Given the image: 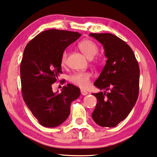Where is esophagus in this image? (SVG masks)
<instances>
[{"instance_id": "obj_1", "label": "esophagus", "mask_w": 157, "mask_h": 157, "mask_svg": "<svg viewBox=\"0 0 157 157\" xmlns=\"http://www.w3.org/2000/svg\"><path fill=\"white\" fill-rule=\"evenodd\" d=\"M81 94L82 95H84V96H85V95H86L88 94V92L84 90H81Z\"/></svg>"}]
</instances>
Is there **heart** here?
Returning a JSON list of instances; mask_svg holds the SVG:
<instances>
[{"instance_id": "1", "label": "heart", "mask_w": 157, "mask_h": 157, "mask_svg": "<svg viewBox=\"0 0 157 157\" xmlns=\"http://www.w3.org/2000/svg\"><path fill=\"white\" fill-rule=\"evenodd\" d=\"M78 48L88 59H92L97 54L99 48L94 42L90 39H84L78 44ZM67 52L64 51L61 56V64L64 65L66 63ZM92 75L88 72L75 73L70 77V82L74 85L82 88H87L90 83Z\"/></svg>"}]
</instances>
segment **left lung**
I'll return each mask as SVG.
<instances>
[{
    "instance_id": "obj_1",
    "label": "left lung",
    "mask_w": 157,
    "mask_h": 157,
    "mask_svg": "<svg viewBox=\"0 0 157 157\" xmlns=\"http://www.w3.org/2000/svg\"><path fill=\"white\" fill-rule=\"evenodd\" d=\"M89 35L103 45L107 58L94 84L105 91L93 94L97 103L92 117L101 127H113L127 117L136 103L139 94V64L129 45L118 36L110 33Z\"/></svg>"
}]
</instances>
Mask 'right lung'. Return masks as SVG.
Segmentation results:
<instances>
[{
    "label": "right lung",
    "instance_id": "obj_1",
    "mask_svg": "<svg viewBox=\"0 0 157 157\" xmlns=\"http://www.w3.org/2000/svg\"><path fill=\"white\" fill-rule=\"evenodd\" d=\"M81 34L51 29L40 33L26 46L20 64L21 92L24 102L45 127L63 124L70 114L72 101L80 95V89L68 84L60 93H53L61 69L63 52Z\"/></svg>",
    "mask_w": 157,
    "mask_h": 157
}]
</instances>
